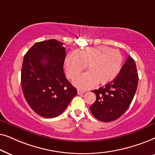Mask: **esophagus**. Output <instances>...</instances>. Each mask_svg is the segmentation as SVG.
<instances>
[{
  "label": "esophagus",
  "mask_w": 155,
  "mask_h": 155,
  "mask_svg": "<svg viewBox=\"0 0 155 155\" xmlns=\"http://www.w3.org/2000/svg\"><path fill=\"white\" fill-rule=\"evenodd\" d=\"M84 92H85V91H83V90H80V89H78V91H77V93H78V94H79V95L83 94Z\"/></svg>",
  "instance_id": "esophagus-1"
}]
</instances>
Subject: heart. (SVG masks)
Segmentation results:
<instances>
[{
	"mask_svg": "<svg viewBox=\"0 0 155 155\" xmlns=\"http://www.w3.org/2000/svg\"><path fill=\"white\" fill-rule=\"evenodd\" d=\"M123 64L120 51L107 46L88 47L79 52L72 51L66 57L64 68L69 79H74L87 67L88 71L74 80L78 88H88L96 83L106 85L118 76Z\"/></svg>",
	"mask_w": 155,
	"mask_h": 155,
	"instance_id": "obj_1",
	"label": "heart"
}]
</instances>
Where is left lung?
Masks as SVG:
<instances>
[{"instance_id": "8db88e82", "label": "left lung", "mask_w": 155, "mask_h": 155, "mask_svg": "<svg viewBox=\"0 0 155 155\" xmlns=\"http://www.w3.org/2000/svg\"><path fill=\"white\" fill-rule=\"evenodd\" d=\"M137 84L136 64L130 56L118 76L112 82L92 91L96 96V101L90 106L92 114L103 122L115 120L128 108L135 94Z\"/></svg>"}]
</instances>
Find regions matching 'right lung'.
Wrapping results in <instances>:
<instances>
[{"mask_svg": "<svg viewBox=\"0 0 155 155\" xmlns=\"http://www.w3.org/2000/svg\"><path fill=\"white\" fill-rule=\"evenodd\" d=\"M64 43L49 40L35 44L25 54L21 69L25 98L40 116L51 118L65 110L77 90L64 72Z\"/></svg>", "mask_w": 155, "mask_h": 155, "instance_id": "obj_1", "label": "right lung"}]
</instances>
